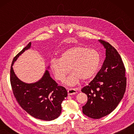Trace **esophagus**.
<instances>
[{"instance_id": "34e87169", "label": "esophagus", "mask_w": 134, "mask_h": 134, "mask_svg": "<svg viewBox=\"0 0 134 134\" xmlns=\"http://www.w3.org/2000/svg\"><path fill=\"white\" fill-rule=\"evenodd\" d=\"M77 93V90L75 89H69L68 90V94L69 95H74Z\"/></svg>"}]
</instances>
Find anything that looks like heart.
Here are the masks:
<instances>
[{"label":"heart","mask_w":134,"mask_h":134,"mask_svg":"<svg viewBox=\"0 0 134 134\" xmlns=\"http://www.w3.org/2000/svg\"><path fill=\"white\" fill-rule=\"evenodd\" d=\"M101 63V56L95 49L85 47H74L63 51L59 59L53 58L50 62V69L56 79L63 81L65 76L72 71L64 83L74 86L82 79L86 81L97 72Z\"/></svg>","instance_id":"b5f03b06"}]
</instances>
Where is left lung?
<instances>
[{
	"label": "left lung",
	"instance_id": "8db88e82",
	"mask_svg": "<svg viewBox=\"0 0 134 134\" xmlns=\"http://www.w3.org/2000/svg\"><path fill=\"white\" fill-rule=\"evenodd\" d=\"M98 41L105 49L106 58L96 77L81 90L87 96L82 112L96 119L109 115L117 107L126 88V69L120 55L109 43Z\"/></svg>",
	"mask_w": 134,
	"mask_h": 134
}]
</instances>
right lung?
Wrapping results in <instances>:
<instances>
[{
	"instance_id": "add662e5",
	"label": "right lung",
	"mask_w": 134,
	"mask_h": 134,
	"mask_svg": "<svg viewBox=\"0 0 134 134\" xmlns=\"http://www.w3.org/2000/svg\"><path fill=\"white\" fill-rule=\"evenodd\" d=\"M30 47L29 42L16 55L11 64L10 82L14 95L20 106L30 115L40 120H53L61 114V104L67 96L66 89L58 86L47 70L40 80L31 83L20 80L14 71V63ZM47 69H49V66Z\"/></svg>"
}]
</instances>
